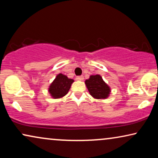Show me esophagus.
<instances>
[{
	"label": "esophagus",
	"mask_w": 158,
	"mask_h": 158,
	"mask_svg": "<svg viewBox=\"0 0 158 158\" xmlns=\"http://www.w3.org/2000/svg\"><path fill=\"white\" fill-rule=\"evenodd\" d=\"M76 79L77 80V81H83V80L84 79V77L83 76V75H81V76H77L76 77Z\"/></svg>",
	"instance_id": "34e87169"
}]
</instances>
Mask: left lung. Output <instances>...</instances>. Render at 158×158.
<instances>
[{
  "label": "left lung",
  "mask_w": 158,
  "mask_h": 158,
  "mask_svg": "<svg viewBox=\"0 0 158 158\" xmlns=\"http://www.w3.org/2000/svg\"><path fill=\"white\" fill-rule=\"evenodd\" d=\"M90 96L96 99H106L109 96L111 88L103 81L100 75H90L85 81Z\"/></svg>",
  "instance_id": "left-lung-1"
}]
</instances>
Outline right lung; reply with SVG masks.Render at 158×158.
Here are the masks:
<instances>
[{
  "instance_id": "obj_1",
  "label": "right lung",
  "mask_w": 158,
  "mask_h": 158,
  "mask_svg": "<svg viewBox=\"0 0 158 158\" xmlns=\"http://www.w3.org/2000/svg\"><path fill=\"white\" fill-rule=\"evenodd\" d=\"M74 80L68 78L62 73L56 76L52 83L49 85L48 91L53 98H60L68 94Z\"/></svg>"
}]
</instances>
